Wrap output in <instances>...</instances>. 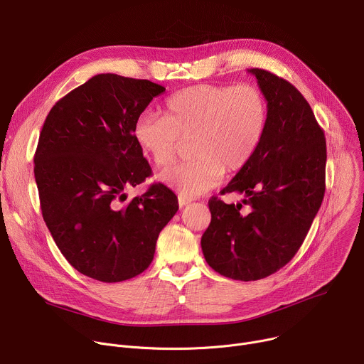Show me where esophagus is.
<instances>
[{
	"label": "esophagus",
	"instance_id": "1",
	"mask_svg": "<svg viewBox=\"0 0 364 364\" xmlns=\"http://www.w3.org/2000/svg\"><path fill=\"white\" fill-rule=\"evenodd\" d=\"M192 199H189V198H183V196H179V199H178V203H179V207H185V205H188L189 203H191Z\"/></svg>",
	"mask_w": 364,
	"mask_h": 364
}]
</instances>
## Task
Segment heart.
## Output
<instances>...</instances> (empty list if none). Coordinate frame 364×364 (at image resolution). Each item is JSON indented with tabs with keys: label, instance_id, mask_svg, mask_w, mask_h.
Instances as JSON below:
<instances>
[{
	"label": "heart",
	"instance_id": "obj_1",
	"mask_svg": "<svg viewBox=\"0 0 364 364\" xmlns=\"http://www.w3.org/2000/svg\"><path fill=\"white\" fill-rule=\"evenodd\" d=\"M267 126V101L253 85H195L171 95L164 115L143 114L133 136L156 168L175 160L185 140L192 139L188 164L160 175V181L183 198L215 188L224 171L246 168L256 154Z\"/></svg>",
	"mask_w": 364,
	"mask_h": 364
}]
</instances>
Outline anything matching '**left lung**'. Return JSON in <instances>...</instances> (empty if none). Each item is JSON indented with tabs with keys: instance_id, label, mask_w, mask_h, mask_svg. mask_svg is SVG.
<instances>
[{
	"instance_id": "obj_1",
	"label": "left lung",
	"mask_w": 364,
	"mask_h": 364,
	"mask_svg": "<svg viewBox=\"0 0 364 364\" xmlns=\"http://www.w3.org/2000/svg\"><path fill=\"white\" fill-rule=\"evenodd\" d=\"M249 72L267 101L266 132L250 164L221 191L245 199L234 205L213 196L200 238L215 272L245 282L277 272L296 255L324 198L327 161L324 132L302 94L269 70Z\"/></svg>"
}]
</instances>
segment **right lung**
<instances>
[{"label":"right lung","instance_id":"obj_1","mask_svg":"<svg viewBox=\"0 0 364 364\" xmlns=\"http://www.w3.org/2000/svg\"><path fill=\"white\" fill-rule=\"evenodd\" d=\"M164 91L147 79L95 75L53 105L40 133L34 178L43 220L65 259L95 280L144 272L179 208L164 183L127 200L151 175L133 126Z\"/></svg>","mask_w":364,"mask_h":364}]
</instances>
